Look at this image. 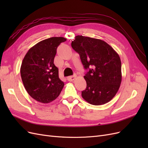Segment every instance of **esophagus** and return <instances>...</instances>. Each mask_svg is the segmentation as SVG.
I'll return each mask as SVG.
<instances>
[{
	"label": "esophagus",
	"mask_w": 148,
	"mask_h": 148,
	"mask_svg": "<svg viewBox=\"0 0 148 148\" xmlns=\"http://www.w3.org/2000/svg\"><path fill=\"white\" fill-rule=\"evenodd\" d=\"M76 78V75H74L73 76H70L68 78H67V80L69 82H72Z\"/></svg>",
	"instance_id": "1"
}]
</instances>
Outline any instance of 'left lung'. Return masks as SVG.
Here are the masks:
<instances>
[{
	"label": "left lung",
	"instance_id": "left-lung-1",
	"mask_svg": "<svg viewBox=\"0 0 148 148\" xmlns=\"http://www.w3.org/2000/svg\"><path fill=\"white\" fill-rule=\"evenodd\" d=\"M71 47L78 52L84 69L86 88L82 92L83 99L95 106L104 104L115 96L122 82L120 58L102 40L77 36Z\"/></svg>",
	"mask_w": 148,
	"mask_h": 148
}]
</instances>
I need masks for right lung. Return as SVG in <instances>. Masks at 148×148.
I'll list each match as a JSON object with an SVG mask.
<instances>
[{
    "mask_svg": "<svg viewBox=\"0 0 148 148\" xmlns=\"http://www.w3.org/2000/svg\"><path fill=\"white\" fill-rule=\"evenodd\" d=\"M66 41L63 37L44 39L29 49L22 62L20 73L26 91L34 99L47 104L59 96L64 83L53 64L57 48Z\"/></svg>",
    "mask_w": 148,
    "mask_h": 148,
    "instance_id": "add662e5",
    "label": "right lung"
}]
</instances>
